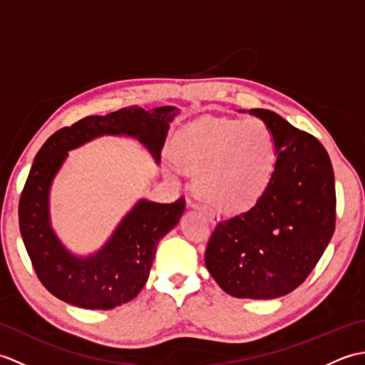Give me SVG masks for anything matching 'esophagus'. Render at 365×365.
<instances>
[{
	"label": "esophagus",
	"instance_id": "34e87169",
	"mask_svg": "<svg viewBox=\"0 0 365 365\" xmlns=\"http://www.w3.org/2000/svg\"><path fill=\"white\" fill-rule=\"evenodd\" d=\"M188 205H190V207H192V208H197V210H202V212H204V215L207 216V220L210 221V222H216V221L220 220V218H218V215H216L213 210H210V208L205 207V205H202V204H197V202H195V200L188 199Z\"/></svg>",
	"mask_w": 365,
	"mask_h": 365
}]
</instances>
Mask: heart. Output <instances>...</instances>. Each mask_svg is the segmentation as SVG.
Instances as JSON below:
<instances>
[{"mask_svg": "<svg viewBox=\"0 0 365 365\" xmlns=\"http://www.w3.org/2000/svg\"><path fill=\"white\" fill-rule=\"evenodd\" d=\"M178 166L195 173L200 199L224 212L250 207L273 174V131L259 118L207 119L175 139ZM177 170V166H173Z\"/></svg>", "mask_w": 365, "mask_h": 365, "instance_id": "1", "label": "heart"}]
</instances>
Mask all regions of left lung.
Returning <instances> with one entry per match:
<instances>
[{"label":"left lung","instance_id":"left-lung-1","mask_svg":"<svg viewBox=\"0 0 365 365\" xmlns=\"http://www.w3.org/2000/svg\"><path fill=\"white\" fill-rule=\"evenodd\" d=\"M251 114L273 131V174L246 212L216 224L205 265L232 297L271 299L306 281L334 234V170L315 136L269 110Z\"/></svg>","mask_w":365,"mask_h":365}]
</instances>
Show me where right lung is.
Segmentation results:
<instances>
[{"mask_svg":"<svg viewBox=\"0 0 365 365\" xmlns=\"http://www.w3.org/2000/svg\"><path fill=\"white\" fill-rule=\"evenodd\" d=\"M173 111V106L153 111L130 106L108 115H88L53 133L37 152L20 196V234L38 281L56 298L98 311L133 299L147 282L158 242L185 210L183 197L170 204L139 200L102 251L88 259L75 257L59 243L48 221V190L67 150L102 135H128L160 161Z\"/></svg>","mask_w":365,"mask_h":365,"instance_id":"obj_1","label":"right lung"}]
</instances>
